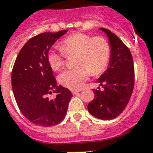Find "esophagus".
Listing matches in <instances>:
<instances>
[{
  "mask_svg": "<svg viewBox=\"0 0 153 153\" xmlns=\"http://www.w3.org/2000/svg\"><path fill=\"white\" fill-rule=\"evenodd\" d=\"M80 91H81L80 89H78V90H71V93H72L73 95H76V94H79Z\"/></svg>",
  "mask_w": 153,
  "mask_h": 153,
  "instance_id": "esophagus-1",
  "label": "esophagus"
}]
</instances>
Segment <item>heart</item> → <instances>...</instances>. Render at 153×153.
<instances>
[{
  "label": "heart",
  "mask_w": 153,
  "mask_h": 153,
  "mask_svg": "<svg viewBox=\"0 0 153 153\" xmlns=\"http://www.w3.org/2000/svg\"><path fill=\"white\" fill-rule=\"evenodd\" d=\"M59 48V51H48L47 59L53 71H59L64 67L66 57L75 55L76 67L64 71L58 77L61 85L74 90L82 87L90 74L97 75L104 72L111 58V47L105 38L80 32L63 39Z\"/></svg>",
  "instance_id": "heart-1"
}]
</instances>
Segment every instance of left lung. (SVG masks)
I'll return each mask as SVG.
<instances>
[{
	"instance_id": "left-lung-1",
	"label": "left lung",
	"mask_w": 153,
	"mask_h": 153,
	"mask_svg": "<svg viewBox=\"0 0 153 153\" xmlns=\"http://www.w3.org/2000/svg\"><path fill=\"white\" fill-rule=\"evenodd\" d=\"M100 30L108 37L111 58L108 69L97 79L103 90L93 89L95 97L87 108L94 117L110 120L119 116L128 104L134 85V67L126 45L109 30Z\"/></svg>"
}]
</instances>
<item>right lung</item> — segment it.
Returning <instances> with one entry per match:
<instances>
[{
	"instance_id": "1",
	"label": "right lung",
	"mask_w": 153,
	"mask_h": 153,
	"mask_svg": "<svg viewBox=\"0 0 153 153\" xmlns=\"http://www.w3.org/2000/svg\"><path fill=\"white\" fill-rule=\"evenodd\" d=\"M67 30L45 32L30 38L21 48L12 71V86L19 108L27 120L42 126L59 123L67 115L72 94L56 85L47 54ZM53 91L56 97L48 95Z\"/></svg>"
}]
</instances>
